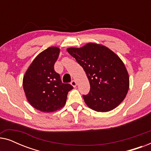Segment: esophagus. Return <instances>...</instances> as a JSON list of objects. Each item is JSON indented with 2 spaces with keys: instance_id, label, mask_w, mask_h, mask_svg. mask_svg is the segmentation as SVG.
Returning a JSON list of instances; mask_svg holds the SVG:
<instances>
[{
  "instance_id": "34e87169",
  "label": "esophagus",
  "mask_w": 151,
  "mask_h": 151,
  "mask_svg": "<svg viewBox=\"0 0 151 151\" xmlns=\"http://www.w3.org/2000/svg\"><path fill=\"white\" fill-rule=\"evenodd\" d=\"M71 84L73 86V87H76V85H77V83H76V82L75 81V80H72V81L71 82Z\"/></svg>"
}]
</instances>
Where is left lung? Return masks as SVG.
<instances>
[{"mask_svg": "<svg viewBox=\"0 0 151 151\" xmlns=\"http://www.w3.org/2000/svg\"><path fill=\"white\" fill-rule=\"evenodd\" d=\"M83 68L90 84L84 102L93 110L108 112L124 100L129 88V76L124 64L108 47L89 42L67 49Z\"/></svg>", "mask_w": 151, "mask_h": 151, "instance_id": "8db88e82", "label": "left lung"}]
</instances>
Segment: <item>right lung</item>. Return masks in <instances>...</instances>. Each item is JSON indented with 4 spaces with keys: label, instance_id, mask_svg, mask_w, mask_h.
Masks as SVG:
<instances>
[{
    "label": "right lung",
    "instance_id": "obj_1",
    "mask_svg": "<svg viewBox=\"0 0 151 151\" xmlns=\"http://www.w3.org/2000/svg\"><path fill=\"white\" fill-rule=\"evenodd\" d=\"M60 53L57 47H50L39 53L24 73L22 86L27 100L37 110L51 113L65 106L68 92L73 87L62 82L54 70Z\"/></svg>",
    "mask_w": 151,
    "mask_h": 151
}]
</instances>
